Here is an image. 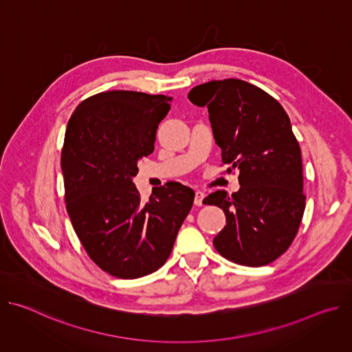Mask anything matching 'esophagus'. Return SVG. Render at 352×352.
Instances as JSON below:
<instances>
[{"label": "esophagus", "mask_w": 352, "mask_h": 352, "mask_svg": "<svg viewBox=\"0 0 352 352\" xmlns=\"http://www.w3.org/2000/svg\"><path fill=\"white\" fill-rule=\"evenodd\" d=\"M204 199H205V193L200 192V190H196V192H195L193 204H195L196 206H202V205H204Z\"/></svg>", "instance_id": "esophagus-1"}]
</instances>
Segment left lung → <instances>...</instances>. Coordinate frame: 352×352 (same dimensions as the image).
<instances>
[{"label": "left lung", "mask_w": 352, "mask_h": 352, "mask_svg": "<svg viewBox=\"0 0 352 352\" xmlns=\"http://www.w3.org/2000/svg\"><path fill=\"white\" fill-rule=\"evenodd\" d=\"M188 98L208 107L221 162L239 170V190H217L205 205L223 209L227 226L213 245L226 259L258 267L276 261L295 238L305 210L300 147L281 104L241 79L195 86Z\"/></svg>", "instance_id": "8db88e82"}]
</instances>
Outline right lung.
Listing matches in <instances>:
<instances>
[{"instance_id":"obj_1","label":"right lung","mask_w":352,"mask_h":352,"mask_svg":"<svg viewBox=\"0 0 352 352\" xmlns=\"http://www.w3.org/2000/svg\"><path fill=\"white\" fill-rule=\"evenodd\" d=\"M173 97L129 90L94 94L68 121L61 168L67 212L90 259L118 278L156 272L170 256L195 192L173 182L142 202L138 162L155 150Z\"/></svg>"}]
</instances>
